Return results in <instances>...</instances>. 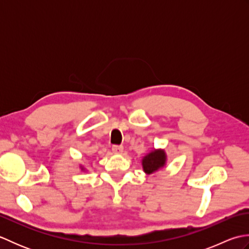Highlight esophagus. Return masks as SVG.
I'll use <instances>...</instances> for the list:
<instances>
[{
  "mask_svg": "<svg viewBox=\"0 0 249 249\" xmlns=\"http://www.w3.org/2000/svg\"><path fill=\"white\" fill-rule=\"evenodd\" d=\"M112 152L114 154H122L123 152V146L122 145H112Z\"/></svg>",
  "mask_w": 249,
  "mask_h": 249,
  "instance_id": "obj_1",
  "label": "esophagus"
}]
</instances>
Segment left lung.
Here are the masks:
<instances>
[{"label": "left lung", "instance_id": "obj_1", "mask_svg": "<svg viewBox=\"0 0 249 249\" xmlns=\"http://www.w3.org/2000/svg\"><path fill=\"white\" fill-rule=\"evenodd\" d=\"M166 165V153L162 150H155L149 153L142 160V167L143 171L147 174H151Z\"/></svg>", "mask_w": 249, "mask_h": 249}]
</instances>
